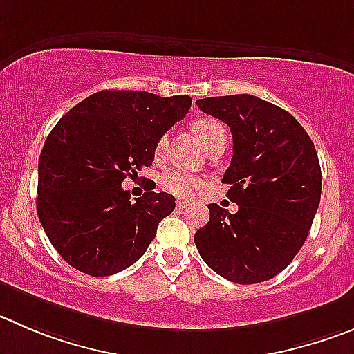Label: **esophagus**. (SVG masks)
Masks as SVG:
<instances>
[{
  "instance_id": "obj_1",
  "label": "esophagus",
  "mask_w": 354,
  "mask_h": 354,
  "mask_svg": "<svg viewBox=\"0 0 354 354\" xmlns=\"http://www.w3.org/2000/svg\"><path fill=\"white\" fill-rule=\"evenodd\" d=\"M185 206H187V201H183V199H178L176 201V207H178V209H183Z\"/></svg>"
}]
</instances>
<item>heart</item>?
I'll use <instances>...</instances> for the list:
<instances>
[{
	"instance_id": "b5f03b06",
	"label": "heart",
	"mask_w": 354,
	"mask_h": 354,
	"mask_svg": "<svg viewBox=\"0 0 354 354\" xmlns=\"http://www.w3.org/2000/svg\"><path fill=\"white\" fill-rule=\"evenodd\" d=\"M194 131H196L197 138H199L201 143H203L206 148L209 147V145H213L214 141L227 138L225 127H223L222 122L216 120V118H209V117L199 118V120L194 122ZM166 148H167V138L166 136L158 138V141L155 143V148H153V155L157 160H160V158L166 155ZM204 183H206V180H204L203 176H199V174L192 173V171H188V169H181V167L167 169L166 173L160 176L162 187L166 188L167 192L174 194V196H183V197L192 196L197 188L203 187Z\"/></svg>"
}]
</instances>
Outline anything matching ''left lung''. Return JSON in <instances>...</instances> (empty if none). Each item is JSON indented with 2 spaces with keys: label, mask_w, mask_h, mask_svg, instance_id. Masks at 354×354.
Returning a JSON list of instances; mask_svg holds the SVG:
<instances>
[{
  "label": "left lung",
  "mask_w": 354,
  "mask_h": 354,
  "mask_svg": "<svg viewBox=\"0 0 354 354\" xmlns=\"http://www.w3.org/2000/svg\"><path fill=\"white\" fill-rule=\"evenodd\" d=\"M201 111L225 122L234 155L223 183L237 213L209 204V222L194 236L209 269L255 285L290 266L313 225L322 197L315 143L283 108L250 94L204 97Z\"/></svg>",
  "instance_id": "left-lung-1"
}]
</instances>
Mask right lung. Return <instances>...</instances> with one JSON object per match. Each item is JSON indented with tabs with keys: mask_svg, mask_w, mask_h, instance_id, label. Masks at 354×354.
<instances>
[{
	"mask_svg": "<svg viewBox=\"0 0 354 354\" xmlns=\"http://www.w3.org/2000/svg\"><path fill=\"white\" fill-rule=\"evenodd\" d=\"M190 95L101 91L73 106L50 131L38 162L36 211L45 234L71 267L111 276L141 259L174 197L122 188L150 167L158 138L181 120Z\"/></svg>",
	"mask_w": 354,
	"mask_h": 354,
	"instance_id": "obj_1",
	"label": "right lung"
}]
</instances>
